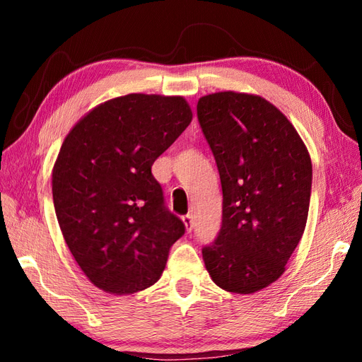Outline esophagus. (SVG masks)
I'll list each match as a JSON object with an SVG mask.
<instances>
[{"label":"esophagus","instance_id":"1","mask_svg":"<svg viewBox=\"0 0 362 362\" xmlns=\"http://www.w3.org/2000/svg\"><path fill=\"white\" fill-rule=\"evenodd\" d=\"M182 221H183V224H185L188 232H191V230H193V227H194L193 214H185V216H182Z\"/></svg>","mask_w":362,"mask_h":362}]
</instances>
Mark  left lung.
I'll return each mask as SVG.
<instances>
[{"label":"left lung","instance_id":"obj_1","mask_svg":"<svg viewBox=\"0 0 362 362\" xmlns=\"http://www.w3.org/2000/svg\"><path fill=\"white\" fill-rule=\"evenodd\" d=\"M197 118L216 160L222 227L202 257L211 280L253 294L283 275L308 219L313 165L291 121L264 98L202 96Z\"/></svg>","mask_w":362,"mask_h":362}]
</instances>
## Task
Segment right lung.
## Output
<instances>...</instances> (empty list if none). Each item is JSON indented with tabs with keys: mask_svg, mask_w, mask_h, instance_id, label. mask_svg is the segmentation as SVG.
I'll list each match as a JSON object with an SVG mask.
<instances>
[{
	"mask_svg": "<svg viewBox=\"0 0 362 362\" xmlns=\"http://www.w3.org/2000/svg\"><path fill=\"white\" fill-rule=\"evenodd\" d=\"M191 119L183 96L130 93L96 105L65 136L52 168L54 209L76 263L104 292L152 286L185 233L151 168Z\"/></svg>",
	"mask_w": 362,
	"mask_h": 362,
	"instance_id": "right-lung-1",
	"label": "right lung"
}]
</instances>
